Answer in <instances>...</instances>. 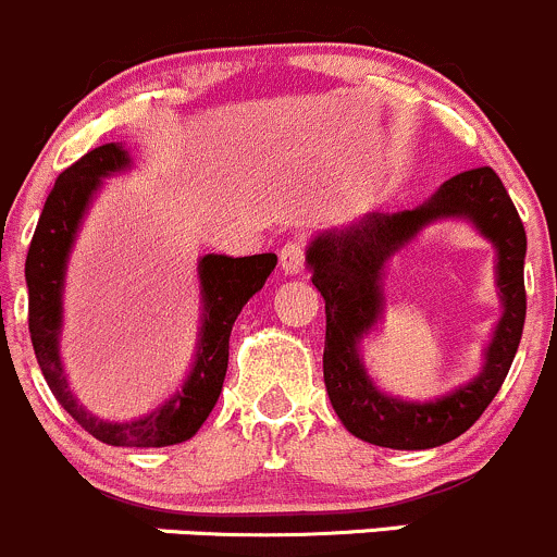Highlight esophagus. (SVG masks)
<instances>
[{
  "label": "esophagus",
  "mask_w": 557,
  "mask_h": 557,
  "mask_svg": "<svg viewBox=\"0 0 557 557\" xmlns=\"http://www.w3.org/2000/svg\"><path fill=\"white\" fill-rule=\"evenodd\" d=\"M278 260H281V268H284V273L297 276V273L306 268V238L286 240L278 251Z\"/></svg>",
  "instance_id": "34e87169"
}]
</instances>
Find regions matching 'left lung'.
<instances>
[{"label": "left lung", "instance_id": "8db88e82", "mask_svg": "<svg viewBox=\"0 0 557 557\" xmlns=\"http://www.w3.org/2000/svg\"><path fill=\"white\" fill-rule=\"evenodd\" d=\"M440 215H467L499 251L505 317L478 379L432 404H403L371 386L358 362V341L380 315L385 260L423 224ZM525 227L496 171H463L432 200L399 214H367L346 231L321 233L308 246L313 286L324 297V386L337 418L354 437L394 450H423L467 432L502 388L525 324Z\"/></svg>", "mask_w": 557, "mask_h": 557}]
</instances>
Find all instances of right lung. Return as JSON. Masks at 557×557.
<instances>
[{"label": "right lung", "mask_w": 557, "mask_h": 557, "mask_svg": "<svg viewBox=\"0 0 557 557\" xmlns=\"http://www.w3.org/2000/svg\"><path fill=\"white\" fill-rule=\"evenodd\" d=\"M128 163L131 160L123 147L112 141V145L85 152L55 180L26 255L28 332H32L34 354H37L39 370L50 392L85 432L114 448H165V445L190 440L214 410L222 383H225L227 357H231L233 321L238 319L246 300L265 286L268 276L276 268V255H206L198 265L200 286H203L200 289L203 292V326H200L198 359L182 392H176L169 403L139 421L109 423L94 418L69 392L64 367L59 359L61 286H64L69 249H72L79 220L88 209L90 195L101 185V176L123 171Z\"/></svg>", "instance_id": "1"}]
</instances>
